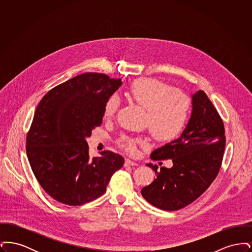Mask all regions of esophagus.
I'll list each match as a JSON object with an SVG mask.
<instances>
[{"mask_svg": "<svg viewBox=\"0 0 252 252\" xmlns=\"http://www.w3.org/2000/svg\"><path fill=\"white\" fill-rule=\"evenodd\" d=\"M135 165H138V163L135 162V161H133L131 159H129V158H126V160H125V166H135Z\"/></svg>", "mask_w": 252, "mask_h": 252, "instance_id": "esophagus-1", "label": "esophagus"}]
</instances>
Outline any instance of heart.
I'll use <instances>...</instances> for the list:
<instances>
[{
	"label": "heart",
	"mask_w": 252,
	"mask_h": 252,
	"mask_svg": "<svg viewBox=\"0 0 252 252\" xmlns=\"http://www.w3.org/2000/svg\"><path fill=\"white\" fill-rule=\"evenodd\" d=\"M126 96L146 110L145 125L158 141H172L186 127L191 100L182 91L174 90L170 85L159 80L142 78L132 83ZM119 106L118 96H109L104 106L103 118L105 120L113 118ZM144 143L141 139L127 135H121L117 140L121 148L131 153L137 150L139 144Z\"/></svg>",
	"instance_id": "heart-1"
}]
</instances>
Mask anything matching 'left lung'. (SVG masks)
I'll list each match as a JSON object with an SVG mask.
<instances>
[{
  "label": "left lung",
  "instance_id": "left-lung-1",
  "mask_svg": "<svg viewBox=\"0 0 252 252\" xmlns=\"http://www.w3.org/2000/svg\"><path fill=\"white\" fill-rule=\"evenodd\" d=\"M191 118L180 138L154 150L151 159L171 158L173 166L148 163L154 181L142 189L144 199L158 209L178 211L197 199L216 180L226 138L223 120L203 91L192 97Z\"/></svg>",
  "mask_w": 252,
  "mask_h": 252
}]
</instances>
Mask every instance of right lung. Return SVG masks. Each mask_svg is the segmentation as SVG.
<instances>
[{
    "label": "right lung",
    "instance_id": "add662e5",
    "mask_svg": "<svg viewBox=\"0 0 252 252\" xmlns=\"http://www.w3.org/2000/svg\"><path fill=\"white\" fill-rule=\"evenodd\" d=\"M120 78L85 72L43 96L26 136V154L36 180L55 200L70 206L91 202L106 192L124 158L103 151L90 158L86 138L102 124L104 106Z\"/></svg>",
    "mask_w": 252,
    "mask_h": 252
}]
</instances>
